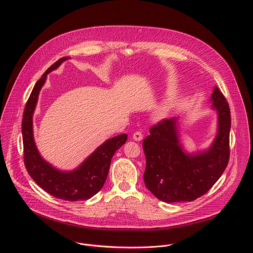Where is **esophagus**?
<instances>
[{
    "mask_svg": "<svg viewBox=\"0 0 253 253\" xmlns=\"http://www.w3.org/2000/svg\"><path fill=\"white\" fill-rule=\"evenodd\" d=\"M142 138H143V134H142L140 131H136V132L133 134V139H134L135 141H140V140H142Z\"/></svg>",
    "mask_w": 253,
    "mask_h": 253,
    "instance_id": "esophagus-1",
    "label": "esophagus"
}]
</instances>
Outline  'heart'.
Listing matches in <instances>:
<instances>
[{"label": "heart", "instance_id": "1", "mask_svg": "<svg viewBox=\"0 0 253 253\" xmlns=\"http://www.w3.org/2000/svg\"><path fill=\"white\" fill-rule=\"evenodd\" d=\"M169 103H167V104H165L162 108H161V111H160V115H164L167 111H168V109H169Z\"/></svg>", "mask_w": 253, "mask_h": 253}]
</instances>
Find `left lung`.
Wrapping results in <instances>:
<instances>
[{
    "mask_svg": "<svg viewBox=\"0 0 253 253\" xmlns=\"http://www.w3.org/2000/svg\"><path fill=\"white\" fill-rule=\"evenodd\" d=\"M211 99L218 112V133L206 152L187 155L179 144L176 119H162L150 127L143 140L146 157L144 182L160 200L168 203L193 201L204 195L220 178L230 156V109L215 87Z\"/></svg>",
    "mask_w": 253,
    "mask_h": 253,
    "instance_id": "obj_1",
    "label": "left lung"
}]
</instances>
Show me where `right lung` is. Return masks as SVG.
Returning <instances> with one entry per match:
<instances>
[{
  "label": "right lung",
  "instance_id": "1",
  "mask_svg": "<svg viewBox=\"0 0 253 253\" xmlns=\"http://www.w3.org/2000/svg\"><path fill=\"white\" fill-rule=\"evenodd\" d=\"M67 59L68 57L61 58L47 69L35 84L26 103L22 121L24 163L29 175L46 192L59 199L79 201L91 198L103 187L109 172L111 159L116 150L127 141V135L121 134L107 140L79 168L72 172L59 171L42 159L34 142L33 113L47 74Z\"/></svg>",
  "mask_w": 253,
  "mask_h": 253
}]
</instances>
